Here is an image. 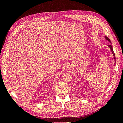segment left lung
Returning a JSON list of instances; mask_svg holds the SVG:
<instances>
[{
  "instance_id": "left-lung-1",
  "label": "left lung",
  "mask_w": 123,
  "mask_h": 123,
  "mask_svg": "<svg viewBox=\"0 0 123 123\" xmlns=\"http://www.w3.org/2000/svg\"><path fill=\"white\" fill-rule=\"evenodd\" d=\"M105 39H106L108 41V42H109L111 44H112V43H111V41H110V40L109 39V38H108L106 36H105ZM111 44H110V45H108V47L110 48V49L111 50V52H112V54H113V56H114V61H115L114 64H115V54H114V51H113V50L112 46V45H111ZM114 66H115V65H114Z\"/></svg>"
}]
</instances>
